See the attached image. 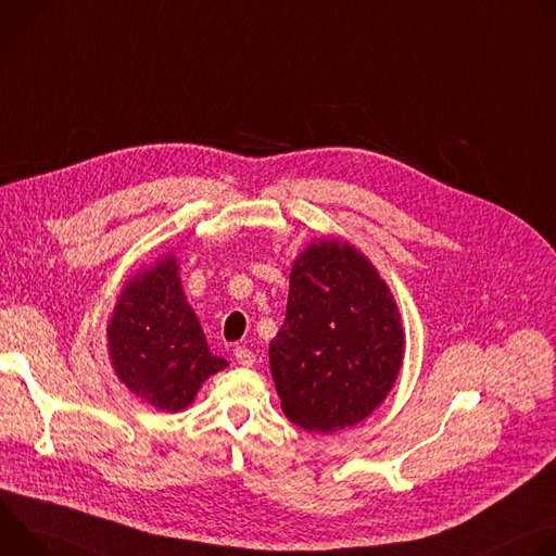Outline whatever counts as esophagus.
<instances>
[{
    "mask_svg": "<svg viewBox=\"0 0 556 556\" xmlns=\"http://www.w3.org/2000/svg\"><path fill=\"white\" fill-rule=\"evenodd\" d=\"M235 361L244 367H251V365H255V352H251L249 348H242V345L235 348Z\"/></svg>",
    "mask_w": 556,
    "mask_h": 556,
    "instance_id": "esophagus-1",
    "label": "esophagus"
}]
</instances>
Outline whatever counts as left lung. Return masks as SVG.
Here are the masks:
<instances>
[{
    "label": "left lung",
    "instance_id": "8db88e82",
    "mask_svg": "<svg viewBox=\"0 0 556 556\" xmlns=\"http://www.w3.org/2000/svg\"><path fill=\"white\" fill-rule=\"evenodd\" d=\"M403 345L401 312L367 257L339 240L307 247L270 341L283 414L307 431L365 420L393 387Z\"/></svg>",
    "mask_w": 556,
    "mask_h": 556
}]
</instances>
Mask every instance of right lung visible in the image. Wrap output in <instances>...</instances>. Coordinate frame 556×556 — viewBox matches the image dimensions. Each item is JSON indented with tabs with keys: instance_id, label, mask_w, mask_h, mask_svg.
I'll return each instance as SVG.
<instances>
[{
	"instance_id": "1",
	"label": "right lung",
	"mask_w": 556,
	"mask_h": 556,
	"mask_svg": "<svg viewBox=\"0 0 556 556\" xmlns=\"http://www.w3.org/2000/svg\"><path fill=\"white\" fill-rule=\"evenodd\" d=\"M108 345L116 376L161 412H182L202 382L226 367L206 345L174 257L138 273L125 286L108 328Z\"/></svg>"
}]
</instances>
